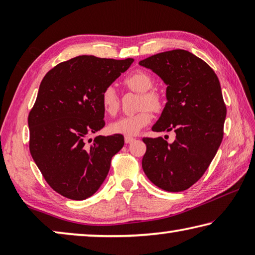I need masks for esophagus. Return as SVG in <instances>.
I'll return each instance as SVG.
<instances>
[{
  "label": "esophagus",
  "mask_w": 255,
  "mask_h": 255,
  "mask_svg": "<svg viewBox=\"0 0 255 255\" xmlns=\"http://www.w3.org/2000/svg\"><path fill=\"white\" fill-rule=\"evenodd\" d=\"M135 140V138L131 137V136H125V143L126 144H130L132 141Z\"/></svg>",
  "instance_id": "1"
}]
</instances>
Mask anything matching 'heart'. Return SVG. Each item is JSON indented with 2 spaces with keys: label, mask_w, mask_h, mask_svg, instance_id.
Here are the masks:
<instances>
[{
  "label": "heart",
  "mask_w": 255,
  "mask_h": 255,
  "mask_svg": "<svg viewBox=\"0 0 255 255\" xmlns=\"http://www.w3.org/2000/svg\"><path fill=\"white\" fill-rule=\"evenodd\" d=\"M125 85L131 91L140 93L136 114L127 115L110 124V130L114 133H122L125 136H132L147 126L152 120V114L163 109L164 98L156 89H152L154 84L153 76L145 71H136L128 74L124 80ZM101 106L106 114L115 116L119 110V98L114 86H107L101 93Z\"/></svg>",
  "instance_id": "heart-1"
}]
</instances>
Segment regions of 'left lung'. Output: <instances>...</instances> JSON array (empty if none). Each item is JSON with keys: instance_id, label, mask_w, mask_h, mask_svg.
Segmentation results:
<instances>
[{"instance_id": "left-lung-1", "label": "left lung", "mask_w": 255, "mask_h": 255, "mask_svg": "<svg viewBox=\"0 0 255 255\" xmlns=\"http://www.w3.org/2000/svg\"><path fill=\"white\" fill-rule=\"evenodd\" d=\"M167 85V102L153 131H171L173 143L144 137L141 166L165 191L179 192L199 180L221 146L226 105L221 84L208 64L183 49L164 51L140 60Z\"/></svg>"}]
</instances>
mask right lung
<instances>
[{
	"label": "right lung",
	"instance_id": "obj_1",
	"mask_svg": "<svg viewBox=\"0 0 255 255\" xmlns=\"http://www.w3.org/2000/svg\"><path fill=\"white\" fill-rule=\"evenodd\" d=\"M132 58L77 56L51 68L29 112L30 154L50 188L72 200L91 197L123 148L124 136L86 137L105 127L101 93Z\"/></svg>",
	"mask_w": 255,
	"mask_h": 255
}]
</instances>
